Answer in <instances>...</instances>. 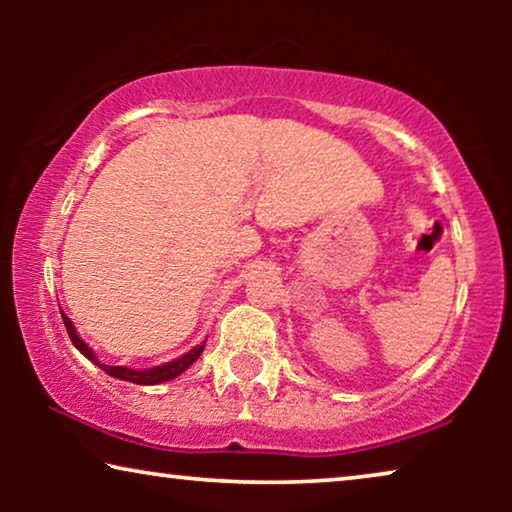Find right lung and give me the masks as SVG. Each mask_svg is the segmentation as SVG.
Segmentation results:
<instances>
[{
	"mask_svg": "<svg viewBox=\"0 0 512 512\" xmlns=\"http://www.w3.org/2000/svg\"><path fill=\"white\" fill-rule=\"evenodd\" d=\"M62 321H65V328H67L69 338H72V342H74V347L79 349V352L86 356L88 361H93L95 366H100L104 373L111 375V377H116V380H125V382H132V384H142V387L174 380V377L184 373V370L191 366V363L198 361V356L202 354V349H205V345H198V347H193L191 352H186L184 356H179V359H174L170 363H163V366H156V368H146V370H132V368H125V366H104V363L97 361V356H95L93 349H90L86 342L79 338V333H76V328H74L72 321H69L67 314H62Z\"/></svg>",
	"mask_w": 512,
	"mask_h": 512,
	"instance_id": "add662e5",
	"label": "right lung"
}]
</instances>
